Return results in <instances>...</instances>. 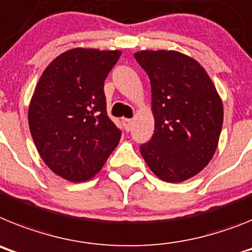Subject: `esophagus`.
I'll use <instances>...</instances> for the list:
<instances>
[{
  "mask_svg": "<svg viewBox=\"0 0 252 252\" xmlns=\"http://www.w3.org/2000/svg\"><path fill=\"white\" fill-rule=\"evenodd\" d=\"M122 122H123L124 129H126V132L132 130V126H133V120L132 119H123Z\"/></svg>",
  "mask_w": 252,
  "mask_h": 252,
  "instance_id": "esophagus-1",
  "label": "esophagus"
}]
</instances>
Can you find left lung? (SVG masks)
I'll return each instance as SVG.
<instances>
[{"label": "left lung", "mask_w": 252, "mask_h": 252, "mask_svg": "<svg viewBox=\"0 0 252 252\" xmlns=\"http://www.w3.org/2000/svg\"><path fill=\"white\" fill-rule=\"evenodd\" d=\"M151 81L155 130L139 147L151 171L166 183L192 178L211 162L223 124V102L202 64L176 50H139Z\"/></svg>", "instance_id": "1"}]
</instances>
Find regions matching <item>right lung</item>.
Here are the masks:
<instances>
[{
  "label": "right lung",
  "mask_w": 252,
  "mask_h": 252,
  "mask_svg": "<svg viewBox=\"0 0 252 252\" xmlns=\"http://www.w3.org/2000/svg\"><path fill=\"white\" fill-rule=\"evenodd\" d=\"M122 50L73 48L54 58L35 86L28 111L32 141L56 175L93 179L120 141L106 113L104 81Z\"/></svg>",
  "instance_id": "obj_1"
}]
</instances>
